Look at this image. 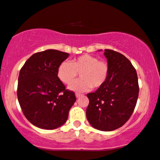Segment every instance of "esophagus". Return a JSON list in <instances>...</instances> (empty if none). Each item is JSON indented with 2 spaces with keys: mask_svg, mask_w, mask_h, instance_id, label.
Returning <instances> with one entry per match:
<instances>
[{
  "mask_svg": "<svg viewBox=\"0 0 160 160\" xmlns=\"http://www.w3.org/2000/svg\"><path fill=\"white\" fill-rule=\"evenodd\" d=\"M75 96H76L77 98H79L80 97H82V96H83V95H82V94H80V93H76V94H75Z\"/></svg>",
  "mask_w": 160,
  "mask_h": 160,
  "instance_id": "esophagus-1",
  "label": "esophagus"
}]
</instances>
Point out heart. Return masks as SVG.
Returning <instances> with one entry per match:
<instances>
[{"mask_svg": "<svg viewBox=\"0 0 160 160\" xmlns=\"http://www.w3.org/2000/svg\"><path fill=\"white\" fill-rule=\"evenodd\" d=\"M109 72L107 62L97 57L84 54L70 62H63L58 68L57 76L63 83L70 85L80 73L82 79L69 86L77 92L87 91L92 87H101L107 81Z\"/></svg>", "mask_w": 160, "mask_h": 160, "instance_id": "1", "label": "heart"}]
</instances>
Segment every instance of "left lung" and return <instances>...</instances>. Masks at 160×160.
Masks as SVG:
<instances>
[{"mask_svg":"<svg viewBox=\"0 0 160 160\" xmlns=\"http://www.w3.org/2000/svg\"><path fill=\"white\" fill-rule=\"evenodd\" d=\"M103 54L109 68L108 78L101 87L87 94L89 103L86 118L94 128L112 131L122 127L130 118L139 88L136 69L127 57L109 49H105Z\"/></svg>","mask_w":160,"mask_h":160,"instance_id":"1","label":"left lung"}]
</instances>
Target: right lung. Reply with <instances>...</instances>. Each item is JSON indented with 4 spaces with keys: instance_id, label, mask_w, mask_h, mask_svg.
<instances>
[{
    "instance_id": "right-lung-1",
    "label": "right lung",
    "mask_w": 160,
    "mask_h": 160,
    "mask_svg": "<svg viewBox=\"0 0 160 160\" xmlns=\"http://www.w3.org/2000/svg\"><path fill=\"white\" fill-rule=\"evenodd\" d=\"M68 53L48 49L34 53L19 72L17 96L27 119L41 129L53 130L66 122L76 101L74 93L65 89L57 72Z\"/></svg>"
}]
</instances>
